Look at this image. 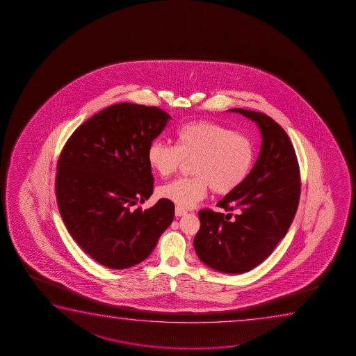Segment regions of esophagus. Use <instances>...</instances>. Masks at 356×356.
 <instances>
[{"label": "esophagus", "instance_id": "obj_1", "mask_svg": "<svg viewBox=\"0 0 356 356\" xmlns=\"http://www.w3.org/2000/svg\"><path fill=\"white\" fill-rule=\"evenodd\" d=\"M187 214V210L184 209V208H181L179 205H176L175 208V215L176 216H182V215Z\"/></svg>", "mask_w": 356, "mask_h": 356}]
</instances>
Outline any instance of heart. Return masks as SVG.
<instances>
[{"label": "heart", "instance_id": "heart-1", "mask_svg": "<svg viewBox=\"0 0 356 356\" xmlns=\"http://www.w3.org/2000/svg\"><path fill=\"white\" fill-rule=\"evenodd\" d=\"M191 161L192 176L161 186L159 195L179 207L191 208L203 200L208 190L229 195L243 185L253 169L255 145L243 132L219 122L195 120L175 131V146L154 140L147 149V163L161 177L179 170Z\"/></svg>", "mask_w": 356, "mask_h": 356}]
</instances>
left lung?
<instances>
[{
    "label": "left lung",
    "instance_id": "8db88e82",
    "mask_svg": "<svg viewBox=\"0 0 356 356\" xmlns=\"http://www.w3.org/2000/svg\"><path fill=\"white\" fill-rule=\"evenodd\" d=\"M258 124L263 142L248 179L220 200L224 213L200 210L198 258L225 273H243L270 257L286 236L300 197L297 154L286 131L263 113L231 109ZM232 211L238 213L234 217Z\"/></svg>",
    "mask_w": 356,
    "mask_h": 356
}]
</instances>
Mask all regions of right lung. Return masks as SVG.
<instances>
[{
    "mask_svg": "<svg viewBox=\"0 0 356 356\" xmlns=\"http://www.w3.org/2000/svg\"><path fill=\"white\" fill-rule=\"evenodd\" d=\"M169 119L161 108L113 104L81 124L59 154L60 216L79 247L106 268L143 261L174 220L175 207L165 198L134 209L153 193L147 149Z\"/></svg>",
    "mask_w": 356,
    "mask_h": 356,
    "instance_id": "add662e5",
    "label": "right lung"
}]
</instances>
